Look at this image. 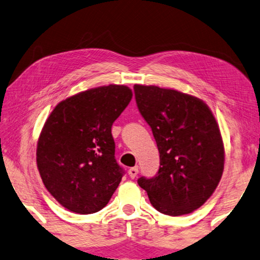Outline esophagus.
<instances>
[{
  "instance_id": "esophagus-1",
  "label": "esophagus",
  "mask_w": 260,
  "mask_h": 260,
  "mask_svg": "<svg viewBox=\"0 0 260 260\" xmlns=\"http://www.w3.org/2000/svg\"><path fill=\"white\" fill-rule=\"evenodd\" d=\"M127 174H129L130 178H135L136 176L138 175V167H133V168H130L129 170H127Z\"/></svg>"
}]
</instances>
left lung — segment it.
Listing matches in <instances>:
<instances>
[{
  "label": "left lung",
  "mask_w": 260,
  "mask_h": 260,
  "mask_svg": "<svg viewBox=\"0 0 260 260\" xmlns=\"http://www.w3.org/2000/svg\"><path fill=\"white\" fill-rule=\"evenodd\" d=\"M134 90L160 153L156 176L140 177L138 184L161 213H192L213 194L223 173L218 122L197 96L155 85L136 84Z\"/></svg>",
  "instance_id": "obj_1"
}]
</instances>
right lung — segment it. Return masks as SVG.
<instances>
[{"label":"right lung","mask_w":260,"mask_h":260,"mask_svg":"<svg viewBox=\"0 0 260 260\" xmlns=\"http://www.w3.org/2000/svg\"><path fill=\"white\" fill-rule=\"evenodd\" d=\"M133 99L125 85L79 92L56 105L38 139L37 166L49 193L77 214L107 205L122 180L115 160L114 121Z\"/></svg>","instance_id":"right-lung-1"}]
</instances>
